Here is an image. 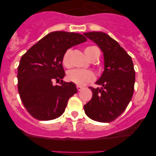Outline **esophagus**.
I'll return each mask as SVG.
<instances>
[{"mask_svg":"<svg viewBox=\"0 0 156 156\" xmlns=\"http://www.w3.org/2000/svg\"><path fill=\"white\" fill-rule=\"evenodd\" d=\"M76 88H77V90H78V91H80V90H81L83 89V87L76 86Z\"/></svg>","mask_w":156,"mask_h":156,"instance_id":"obj_1","label":"esophagus"}]
</instances>
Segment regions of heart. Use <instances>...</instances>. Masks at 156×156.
Listing matches in <instances>:
<instances>
[{
    "instance_id": "heart-1",
    "label": "heart",
    "mask_w": 156,
    "mask_h": 156,
    "mask_svg": "<svg viewBox=\"0 0 156 156\" xmlns=\"http://www.w3.org/2000/svg\"><path fill=\"white\" fill-rule=\"evenodd\" d=\"M98 48L96 47H87L85 48V54H86L87 57L88 58L91 60L93 58L94 53L95 50H97ZM70 53H71V50L66 51L63 55L62 57V64L65 67H70L71 66V63H70L69 57ZM67 80L69 82L74 83L78 86H84L88 83L92 82L94 80L95 75L93 72L90 70H82V69H72L67 73V76H66Z\"/></svg>"
}]
</instances>
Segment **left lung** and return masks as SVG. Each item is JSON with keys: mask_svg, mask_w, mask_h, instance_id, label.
Instances as JSON below:
<instances>
[{"mask_svg": "<svg viewBox=\"0 0 156 156\" xmlns=\"http://www.w3.org/2000/svg\"><path fill=\"white\" fill-rule=\"evenodd\" d=\"M83 34L100 48L104 57V71L95 83L101 87H90L93 95L83 106L84 112L94 121L112 122L125 111L133 96L135 71L132 58L108 34L102 32Z\"/></svg>", "mask_w": 156, "mask_h": 156, "instance_id": "1", "label": "left lung"}]
</instances>
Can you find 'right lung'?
<instances>
[{
  "instance_id": "right-lung-1",
  "label": "right lung",
  "mask_w": 156,
  "mask_h": 156,
  "mask_svg": "<svg viewBox=\"0 0 156 156\" xmlns=\"http://www.w3.org/2000/svg\"><path fill=\"white\" fill-rule=\"evenodd\" d=\"M87 41L82 34L51 32L32 46L22 56L18 67V90L29 113L39 120L61 116L68 100L77 88L74 83L63 82L62 57L72 47ZM54 80H61L54 86Z\"/></svg>"
}]
</instances>
